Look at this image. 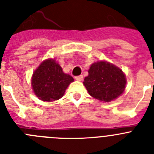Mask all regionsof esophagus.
<instances>
[{"label": "esophagus", "instance_id": "34e87169", "mask_svg": "<svg viewBox=\"0 0 154 154\" xmlns=\"http://www.w3.org/2000/svg\"><path fill=\"white\" fill-rule=\"evenodd\" d=\"M75 80H77V81H82V79H83V76H82V75H79V76H76V77H75Z\"/></svg>", "mask_w": 154, "mask_h": 154}]
</instances>
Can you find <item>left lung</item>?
I'll use <instances>...</instances> for the list:
<instances>
[{
  "instance_id": "obj_1",
  "label": "left lung",
  "mask_w": 154,
  "mask_h": 154,
  "mask_svg": "<svg viewBox=\"0 0 154 154\" xmlns=\"http://www.w3.org/2000/svg\"><path fill=\"white\" fill-rule=\"evenodd\" d=\"M88 72L83 85L89 95L99 101H112L121 96L126 89V78L124 72L110 62H94Z\"/></svg>"
}]
</instances>
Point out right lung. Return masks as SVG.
Listing matches in <instances>:
<instances>
[{
    "mask_svg": "<svg viewBox=\"0 0 154 154\" xmlns=\"http://www.w3.org/2000/svg\"><path fill=\"white\" fill-rule=\"evenodd\" d=\"M74 79L63 72L55 58H48L42 62L31 77L32 90L35 96L44 102L58 100L65 94Z\"/></svg>",
    "mask_w": 154,
    "mask_h": 154,
    "instance_id": "1",
    "label": "right lung"
}]
</instances>
